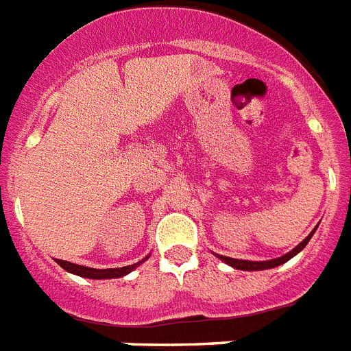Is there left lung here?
Segmentation results:
<instances>
[{"mask_svg": "<svg viewBox=\"0 0 351 351\" xmlns=\"http://www.w3.org/2000/svg\"><path fill=\"white\" fill-rule=\"evenodd\" d=\"M314 230H316V229H314ZM314 230H313V232H311L309 236H307V238L304 239V241H302L300 245H298V247L293 248L291 252L286 254V256H282V257H277V259H271V261H243V259H232V257H226V256H218V257H220L221 261H226L227 265L234 266L236 269H247V271H256V269L275 268V266H278V265H284V263L289 261V259H291L293 256H296V254L300 252L302 248H304L305 245L309 243V239L313 238Z\"/></svg>", "mask_w": 351, "mask_h": 351, "instance_id": "1", "label": "left lung"}]
</instances>
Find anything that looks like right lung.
Instances as JSON below:
<instances>
[{"label": "right lung", "mask_w": 351, "mask_h": 351, "mask_svg": "<svg viewBox=\"0 0 351 351\" xmlns=\"http://www.w3.org/2000/svg\"><path fill=\"white\" fill-rule=\"evenodd\" d=\"M147 259V257H145ZM145 259H142L140 263H143ZM60 266L67 271L74 275H80V277H86V278H115V277H124L128 275L130 271H133L140 263L136 265H130V266H122V268H106V269H95V268H86V266H80V265H74V263H69V261H62V259H56Z\"/></svg>", "instance_id": "right-lung-1"}]
</instances>
